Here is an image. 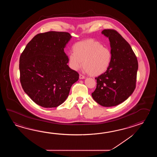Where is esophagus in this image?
<instances>
[{
    "instance_id": "obj_1",
    "label": "esophagus",
    "mask_w": 157,
    "mask_h": 157,
    "mask_svg": "<svg viewBox=\"0 0 157 157\" xmlns=\"http://www.w3.org/2000/svg\"><path fill=\"white\" fill-rule=\"evenodd\" d=\"M79 78H80V79H84V78H85V77L83 76L82 75H81V74H80V75H79Z\"/></svg>"
}]
</instances>
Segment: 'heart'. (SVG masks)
I'll return each mask as SVG.
<instances>
[{
  "instance_id": "heart-1",
  "label": "heart",
  "mask_w": 157,
  "mask_h": 157,
  "mask_svg": "<svg viewBox=\"0 0 157 157\" xmlns=\"http://www.w3.org/2000/svg\"><path fill=\"white\" fill-rule=\"evenodd\" d=\"M73 52L68 54V64L72 70H78L82 65L91 76H97L105 73L110 67L112 54L109 48L93 39L75 44Z\"/></svg>"
}]
</instances>
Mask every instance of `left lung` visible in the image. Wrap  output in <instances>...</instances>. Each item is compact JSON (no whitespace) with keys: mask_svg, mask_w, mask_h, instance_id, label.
<instances>
[{"mask_svg":"<svg viewBox=\"0 0 157 157\" xmlns=\"http://www.w3.org/2000/svg\"><path fill=\"white\" fill-rule=\"evenodd\" d=\"M101 33L109 40L112 62L108 70L95 78L97 87L91 95L100 105L113 107L133 93L138 62L130 45L116 30H104Z\"/></svg>","mask_w":157,"mask_h":157,"instance_id":"obj_1","label":"left lung"}]
</instances>
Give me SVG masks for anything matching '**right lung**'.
<instances>
[{
	"mask_svg": "<svg viewBox=\"0 0 157 157\" xmlns=\"http://www.w3.org/2000/svg\"><path fill=\"white\" fill-rule=\"evenodd\" d=\"M72 36L66 32L39 33L27 44L20 58V82L31 100L44 108L66 100L79 74L67 65L64 49Z\"/></svg>",
	"mask_w": 157,
	"mask_h": 157,
	"instance_id": "add662e5",
	"label": "right lung"
}]
</instances>
